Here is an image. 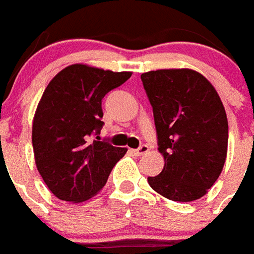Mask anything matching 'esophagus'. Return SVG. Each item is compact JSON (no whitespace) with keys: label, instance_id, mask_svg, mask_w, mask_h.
I'll return each mask as SVG.
<instances>
[{"label":"esophagus","instance_id":"34e87169","mask_svg":"<svg viewBox=\"0 0 254 254\" xmlns=\"http://www.w3.org/2000/svg\"><path fill=\"white\" fill-rule=\"evenodd\" d=\"M149 151V148L146 145H141L140 148H137V149H130V152H132L133 155L134 156H142L145 155L146 152Z\"/></svg>","mask_w":254,"mask_h":254}]
</instances>
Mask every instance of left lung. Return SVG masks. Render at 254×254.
Returning a JSON list of instances; mask_svg holds the SVG:
<instances>
[{
    "mask_svg": "<svg viewBox=\"0 0 254 254\" xmlns=\"http://www.w3.org/2000/svg\"><path fill=\"white\" fill-rule=\"evenodd\" d=\"M153 108L159 152L164 168L148 183L175 202H191L207 194L222 172L229 127L217 90L191 68L141 74Z\"/></svg>",
    "mask_w": 254,
    "mask_h": 254,
    "instance_id": "obj_1",
    "label": "left lung"
}]
</instances>
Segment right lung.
Returning <instances> with one entry per match:
<instances>
[{"label": "right lung", "mask_w": 254, "mask_h": 254, "mask_svg": "<svg viewBox=\"0 0 254 254\" xmlns=\"http://www.w3.org/2000/svg\"><path fill=\"white\" fill-rule=\"evenodd\" d=\"M132 76L89 64H71L51 79L32 124L37 171L56 198L80 203L108 182L127 148L91 140L102 127V98Z\"/></svg>", "instance_id": "1"}]
</instances>
